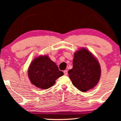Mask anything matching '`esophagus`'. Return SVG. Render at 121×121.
Segmentation results:
<instances>
[{"mask_svg": "<svg viewBox=\"0 0 121 121\" xmlns=\"http://www.w3.org/2000/svg\"><path fill=\"white\" fill-rule=\"evenodd\" d=\"M63 73H64V75H68V71H67V70H64Z\"/></svg>", "mask_w": 121, "mask_h": 121, "instance_id": "1", "label": "esophagus"}]
</instances>
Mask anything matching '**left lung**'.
I'll use <instances>...</instances> for the list:
<instances>
[{
	"mask_svg": "<svg viewBox=\"0 0 121 121\" xmlns=\"http://www.w3.org/2000/svg\"><path fill=\"white\" fill-rule=\"evenodd\" d=\"M73 68L68 71L74 86L82 92H86L95 86L101 76L100 64L91 53L82 48L74 53Z\"/></svg>",
	"mask_w": 121,
	"mask_h": 121,
	"instance_id": "8db88e82",
	"label": "left lung"
}]
</instances>
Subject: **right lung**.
<instances>
[{
	"instance_id": "1",
	"label": "right lung",
	"mask_w": 121,
	"mask_h": 121,
	"mask_svg": "<svg viewBox=\"0 0 121 121\" xmlns=\"http://www.w3.org/2000/svg\"><path fill=\"white\" fill-rule=\"evenodd\" d=\"M63 74L57 64L47 56L36 58L28 69V75L31 83L42 89H47L53 86L56 79Z\"/></svg>"
}]
</instances>
